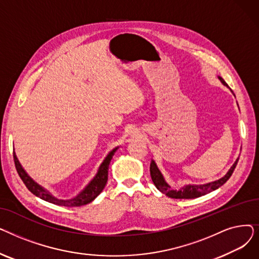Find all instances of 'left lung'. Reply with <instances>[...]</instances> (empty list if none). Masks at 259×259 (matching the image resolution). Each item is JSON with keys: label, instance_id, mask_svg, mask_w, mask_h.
I'll list each match as a JSON object with an SVG mask.
<instances>
[{"label": "left lung", "instance_id": "1", "mask_svg": "<svg viewBox=\"0 0 259 259\" xmlns=\"http://www.w3.org/2000/svg\"><path fill=\"white\" fill-rule=\"evenodd\" d=\"M219 79L222 81V84L225 85L226 87L229 88L228 84L224 80V78L222 76H219ZM239 157L235 160L234 164L232 165L229 169V171L227 172V174L225 176H223L222 179L211 182V183H207V184H202V185H186L184 187H182L179 190H175L172 189V187L166 182V180L164 179V176H162L161 172L159 171L156 162L152 159L151 160V164H150V174H151V179L153 184L155 185V187L157 188V190L161 193L166 194L168 197L171 198H176V199H190V198H196L202 195H206L214 190L219 189L220 187H222L230 178L231 175H232L236 165H237V161H238Z\"/></svg>", "mask_w": 259, "mask_h": 259}]
</instances>
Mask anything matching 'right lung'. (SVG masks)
Returning a JSON list of instances; mask_svg holds the SVG:
<instances>
[{"instance_id":"add662e5","label":"right lung","mask_w":259,"mask_h":259,"mask_svg":"<svg viewBox=\"0 0 259 259\" xmlns=\"http://www.w3.org/2000/svg\"><path fill=\"white\" fill-rule=\"evenodd\" d=\"M117 149H118V147H115L107 154V156L104 158L102 164L100 165L97 174L94 175V178L85 186V188L81 190L80 192H78L74 197L69 198V199H60V198L56 197L53 194H51L47 189H45L44 187H42L36 182H34L28 175V173L24 170L22 165L20 164V161H19L15 151H13V159H15V165H16L17 171L20 175L21 180L23 181V183L25 184L27 189H28L29 191L31 193H33L35 196L39 197L43 200H46L48 202L54 203V205H58V206L80 207V206H85V205H87V203L94 200L103 191V189L105 188L107 181H108L109 165H110L112 156L114 155Z\"/></svg>"}]
</instances>
